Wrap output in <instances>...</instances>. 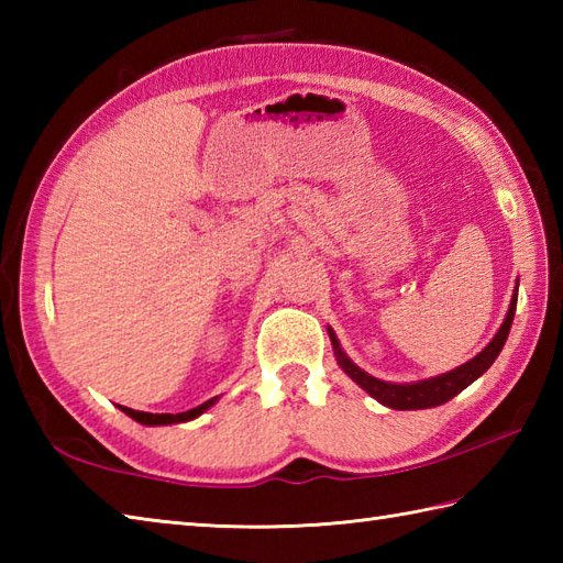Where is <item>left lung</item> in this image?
<instances>
[{"label":"left lung","mask_w":563,"mask_h":563,"mask_svg":"<svg viewBox=\"0 0 563 563\" xmlns=\"http://www.w3.org/2000/svg\"><path fill=\"white\" fill-rule=\"evenodd\" d=\"M516 305H518V288H516V297L510 300L508 314L504 319V324H500L498 333L479 355L472 357L470 363L454 367L445 375L421 379V382H411V385H394V382H385V379H377L373 375H367L365 369L357 367L351 361V357L343 353L336 333L329 331V336H331L333 353H336V361L343 367V373L349 375L355 382V385H361L369 394V397H375L379 404H385V406H389V409H397V411L433 409V406H440V404L450 401L452 397H457L462 389L470 387L476 377H482L486 369L494 365L498 353L504 351V345H506L512 317H516Z\"/></svg>","instance_id":"1"}]
</instances>
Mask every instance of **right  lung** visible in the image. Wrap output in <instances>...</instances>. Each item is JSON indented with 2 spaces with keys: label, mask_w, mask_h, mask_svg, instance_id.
I'll list each match as a JSON object with an SVG mask.
<instances>
[{
  "label": "right lung",
  "mask_w": 563,
  "mask_h": 563,
  "mask_svg": "<svg viewBox=\"0 0 563 563\" xmlns=\"http://www.w3.org/2000/svg\"><path fill=\"white\" fill-rule=\"evenodd\" d=\"M214 401H218V397L208 399L206 404H200V406H196V409H188V411H184V413H145V411L128 409V406H121V411L128 413L130 418H133V421L142 423V426H172V423L190 421V418H198L202 411H208Z\"/></svg>",
  "instance_id": "right-lung-1"
}]
</instances>
